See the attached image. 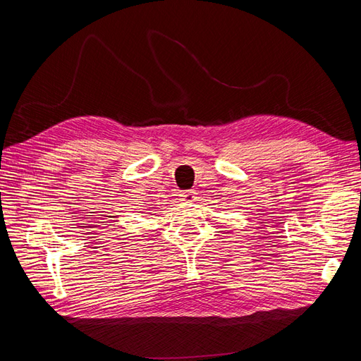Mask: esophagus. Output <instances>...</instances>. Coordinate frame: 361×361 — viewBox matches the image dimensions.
I'll list each match as a JSON object with an SVG mask.
<instances>
[{
  "instance_id": "1",
  "label": "esophagus",
  "mask_w": 361,
  "mask_h": 361,
  "mask_svg": "<svg viewBox=\"0 0 361 361\" xmlns=\"http://www.w3.org/2000/svg\"><path fill=\"white\" fill-rule=\"evenodd\" d=\"M180 197H182V202H185V203H191V202H194V200H195V191H192V190H190V191H183V192L180 194Z\"/></svg>"
}]
</instances>
